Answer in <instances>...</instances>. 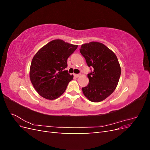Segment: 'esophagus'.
<instances>
[{"instance_id": "1", "label": "esophagus", "mask_w": 150, "mask_h": 150, "mask_svg": "<svg viewBox=\"0 0 150 150\" xmlns=\"http://www.w3.org/2000/svg\"><path fill=\"white\" fill-rule=\"evenodd\" d=\"M81 76V74H74V76L75 77V78H79V77H80Z\"/></svg>"}]
</instances>
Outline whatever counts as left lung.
Returning a JSON list of instances; mask_svg holds the SVG:
<instances>
[{
    "label": "left lung",
    "mask_w": 150,
    "mask_h": 150,
    "mask_svg": "<svg viewBox=\"0 0 150 150\" xmlns=\"http://www.w3.org/2000/svg\"><path fill=\"white\" fill-rule=\"evenodd\" d=\"M80 52L89 67V84L82 88L84 96L92 102H100L111 95L118 84L121 67L115 54L105 45L91 42L81 45Z\"/></svg>",
    "instance_id": "8db88e82"
}]
</instances>
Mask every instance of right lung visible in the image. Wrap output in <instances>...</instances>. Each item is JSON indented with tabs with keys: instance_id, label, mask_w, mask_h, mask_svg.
Segmentation results:
<instances>
[{
	"instance_id": "1",
	"label": "right lung",
	"mask_w": 150,
	"mask_h": 150,
	"mask_svg": "<svg viewBox=\"0 0 150 150\" xmlns=\"http://www.w3.org/2000/svg\"><path fill=\"white\" fill-rule=\"evenodd\" d=\"M78 45L53 40L40 48L35 54L30 67V79L38 94L53 100L64 93L68 83L73 79L67 71V60Z\"/></svg>"
}]
</instances>
